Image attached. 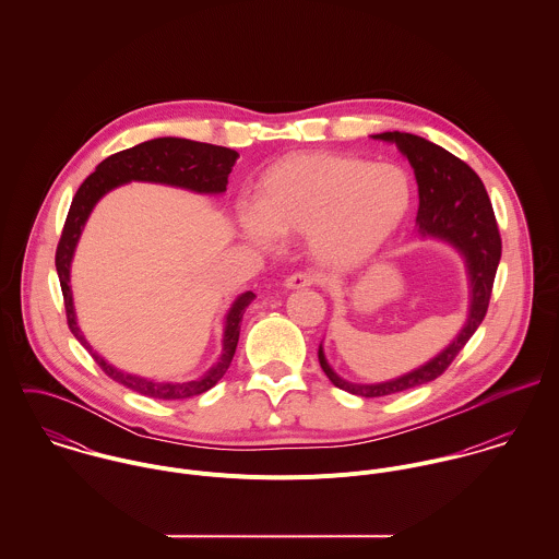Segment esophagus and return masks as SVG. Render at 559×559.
Returning <instances> with one entry per match:
<instances>
[{
    "label": "esophagus",
    "mask_w": 559,
    "mask_h": 559,
    "mask_svg": "<svg viewBox=\"0 0 559 559\" xmlns=\"http://www.w3.org/2000/svg\"><path fill=\"white\" fill-rule=\"evenodd\" d=\"M314 282H317V280H314L312 275H308V273H295V275L286 277L284 288H288V290H301V288H310Z\"/></svg>",
    "instance_id": "obj_1"
}]
</instances>
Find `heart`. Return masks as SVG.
<instances>
[{"instance_id": "heart-1", "label": "heart", "mask_w": 559, "mask_h": 559, "mask_svg": "<svg viewBox=\"0 0 559 559\" xmlns=\"http://www.w3.org/2000/svg\"><path fill=\"white\" fill-rule=\"evenodd\" d=\"M413 204L408 174L394 163L333 153L288 155L253 185V209H240V235L260 249L277 237H308L324 269L348 271L372 260Z\"/></svg>"}]
</instances>
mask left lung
<instances>
[{
    "label": "left lung",
    "instance_id": "obj_1",
    "mask_svg": "<svg viewBox=\"0 0 559 559\" xmlns=\"http://www.w3.org/2000/svg\"><path fill=\"white\" fill-rule=\"evenodd\" d=\"M374 140L396 144L402 157H406L419 193V211L415 219V237L419 240H437L448 245L465 264L469 286L467 319L454 340L426 364L381 383H353L340 377L326 361L322 342L319 361L329 381L355 396L379 399L404 392L435 381L463 350L469 337L484 320L497 264L501 258V239L495 222V213L478 174L454 157L445 148L411 133L388 131L372 135Z\"/></svg>",
    "mask_w": 559,
    "mask_h": 559
}]
</instances>
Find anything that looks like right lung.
Listing matches in <instances>:
<instances>
[{
    "mask_svg": "<svg viewBox=\"0 0 559 559\" xmlns=\"http://www.w3.org/2000/svg\"><path fill=\"white\" fill-rule=\"evenodd\" d=\"M237 159H239V153L224 146L191 142L182 138H157L100 160L94 174H90L83 180V185L73 198V204L62 230V239L56 251V269L62 286V295H64L69 326L73 335L80 340L81 346L94 357V361L100 366V370L109 379H114L116 383L142 396L157 400L191 399L217 385L235 357V350L239 344L240 320L245 310L249 308V304L255 299V295L251 290H245L233 301L230 310L224 317L222 355L198 379L174 383V381H157V379L120 370L90 346L78 322L73 288H71V266H73V258H75L83 228L94 206L109 191L129 182H157V185L185 189L200 195H222L226 193L228 174L233 171Z\"/></svg>",
    "mask_w": 559,
    "mask_h": 559,
    "instance_id": "right-lung-1",
    "label": "right lung"
}]
</instances>
